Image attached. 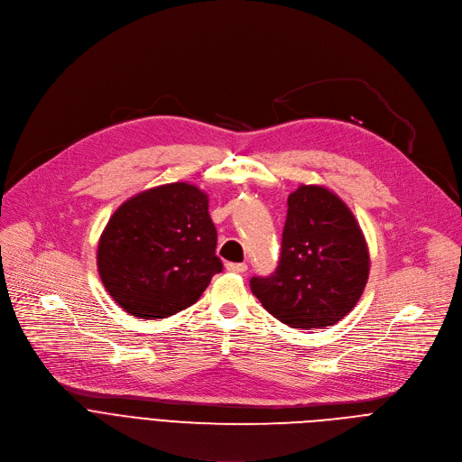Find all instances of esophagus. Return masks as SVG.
I'll list each match as a JSON object with an SVG mask.
<instances>
[{
    "label": "esophagus",
    "instance_id": "1",
    "mask_svg": "<svg viewBox=\"0 0 462 462\" xmlns=\"http://www.w3.org/2000/svg\"><path fill=\"white\" fill-rule=\"evenodd\" d=\"M226 270L233 272V273H244L247 270V266L244 263H227Z\"/></svg>",
    "mask_w": 462,
    "mask_h": 462
}]
</instances>
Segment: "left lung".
<instances>
[{
    "label": "left lung",
    "instance_id": "left-lung-1",
    "mask_svg": "<svg viewBox=\"0 0 462 462\" xmlns=\"http://www.w3.org/2000/svg\"><path fill=\"white\" fill-rule=\"evenodd\" d=\"M365 236L346 203L321 185L288 196L281 257L268 277L249 281L264 309L291 328H323L343 319L369 279Z\"/></svg>",
    "mask_w": 462,
    "mask_h": 462
}]
</instances>
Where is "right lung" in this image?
Wrapping results in <instances>:
<instances>
[{
	"instance_id": "1",
	"label": "right lung",
	"mask_w": 462,
	"mask_h": 462,
	"mask_svg": "<svg viewBox=\"0 0 462 462\" xmlns=\"http://www.w3.org/2000/svg\"><path fill=\"white\" fill-rule=\"evenodd\" d=\"M215 249L208 194L178 181L121 205L100 235L97 268L125 312L162 319L189 309L222 272Z\"/></svg>"
}]
</instances>
